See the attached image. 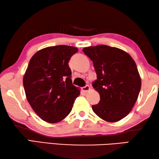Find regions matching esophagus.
<instances>
[{
    "label": "esophagus",
    "mask_w": 159,
    "mask_h": 159,
    "mask_svg": "<svg viewBox=\"0 0 159 159\" xmlns=\"http://www.w3.org/2000/svg\"><path fill=\"white\" fill-rule=\"evenodd\" d=\"M90 90V87L89 85H85V87H83V88H82V91L84 93H88V91H89Z\"/></svg>",
    "instance_id": "esophagus-1"
}]
</instances>
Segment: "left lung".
Masks as SVG:
<instances>
[{"label":"left lung","mask_w":159,"mask_h":159,"mask_svg":"<svg viewBox=\"0 0 159 159\" xmlns=\"http://www.w3.org/2000/svg\"><path fill=\"white\" fill-rule=\"evenodd\" d=\"M97 74L93 88L100 96L93 111L107 122H117L134 107L141 89V78L131 56L119 48L100 45L83 49Z\"/></svg>","instance_id":"1"}]
</instances>
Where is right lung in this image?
Returning <instances> with one entry per match:
<instances>
[{"instance_id":"add662e5","label":"right lung","mask_w":159,"mask_h":159,"mask_svg":"<svg viewBox=\"0 0 159 159\" xmlns=\"http://www.w3.org/2000/svg\"><path fill=\"white\" fill-rule=\"evenodd\" d=\"M78 48L56 45L38 51L23 78L26 98L31 108L50 123H58L71 112L80 90L72 84L69 61Z\"/></svg>"}]
</instances>
